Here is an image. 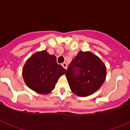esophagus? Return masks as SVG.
<instances>
[{
	"mask_svg": "<svg viewBox=\"0 0 130 130\" xmlns=\"http://www.w3.org/2000/svg\"><path fill=\"white\" fill-rule=\"evenodd\" d=\"M62 66L63 67V68H65V70H67V68H68V65H67V63H66V62H62Z\"/></svg>",
	"mask_w": 130,
	"mask_h": 130,
	"instance_id": "34e87169",
	"label": "esophagus"
}]
</instances>
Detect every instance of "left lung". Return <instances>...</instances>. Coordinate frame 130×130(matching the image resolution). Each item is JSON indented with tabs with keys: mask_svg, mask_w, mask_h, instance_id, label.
Returning a JSON list of instances; mask_svg holds the SVG:
<instances>
[{
	"mask_svg": "<svg viewBox=\"0 0 130 130\" xmlns=\"http://www.w3.org/2000/svg\"><path fill=\"white\" fill-rule=\"evenodd\" d=\"M106 67L90 52L80 51L69 65L66 77L72 91L86 97L98 90L106 78Z\"/></svg>",
	"mask_w": 130,
	"mask_h": 130,
	"instance_id": "obj_1",
	"label": "left lung"
}]
</instances>
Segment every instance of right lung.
I'll return each mask as SVG.
<instances>
[{
    "label": "right lung",
    "instance_id": "obj_1",
    "mask_svg": "<svg viewBox=\"0 0 130 130\" xmlns=\"http://www.w3.org/2000/svg\"><path fill=\"white\" fill-rule=\"evenodd\" d=\"M66 70L58 64L56 58L46 51L36 53L27 60L23 77L27 86L40 94H47L54 89L58 79Z\"/></svg>",
    "mask_w": 130,
    "mask_h": 130
}]
</instances>
